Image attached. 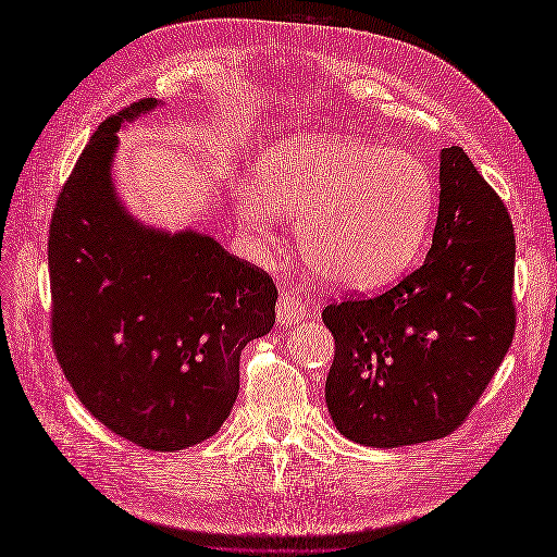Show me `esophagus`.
I'll return each instance as SVG.
<instances>
[{"label": "esophagus", "instance_id": "esophagus-1", "mask_svg": "<svg viewBox=\"0 0 557 557\" xmlns=\"http://www.w3.org/2000/svg\"><path fill=\"white\" fill-rule=\"evenodd\" d=\"M275 313H277V323L280 325L299 323L301 318H304V304L297 297H292V294H282V297L277 299Z\"/></svg>", "mask_w": 557, "mask_h": 557}]
</instances>
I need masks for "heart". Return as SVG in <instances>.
<instances>
[{
	"label": "heart",
	"mask_w": 557,
	"mask_h": 557,
	"mask_svg": "<svg viewBox=\"0 0 557 557\" xmlns=\"http://www.w3.org/2000/svg\"><path fill=\"white\" fill-rule=\"evenodd\" d=\"M272 207L297 220L301 256L318 277L373 289L417 263L433 230L431 172L409 152L361 138H292L260 158L256 186L239 198L248 227L268 232Z\"/></svg>",
	"instance_id": "1"
}]
</instances>
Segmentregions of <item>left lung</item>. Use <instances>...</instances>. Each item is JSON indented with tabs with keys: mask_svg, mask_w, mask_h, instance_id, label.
<instances>
[{
	"mask_svg": "<svg viewBox=\"0 0 557 557\" xmlns=\"http://www.w3.org/2000/svg\"><path fill=\"white\" fill-rule=\"evenodd\" d=\"M515 227L459 146L441 152V203L423 263L377 297L323 309L335 337L325 401L369 447L437 441L476 407L515 337Z\"/></svg>",
	"mask_w": 557,
	"mask_h": 557,
	"instance_id": "1",
	"label": "left lung"
}]
</instances>
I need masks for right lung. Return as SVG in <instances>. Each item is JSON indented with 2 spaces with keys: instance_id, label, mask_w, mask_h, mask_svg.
Wrapping results in <instances>:
<instances>
[{
  "instance_id": "obj_1",
  "label": "right lung",
  "mask_w": 557,
  "mask_h": 557,
  "mask_svg": "<svg viewBox=\"0 0 557 557\" xmlns=\"http://www.w3.org/2000/svg\"><path fill=\"white\" fill-rule=\"evenodd\" d=\"M146 98L108 116L59 191L47 239L54 357L81 405L138 447L174 453L215 435L239 393V357L275 323L265 270L206 234L126 215L110 162Z\"/></svg>"
}]
</instances>
